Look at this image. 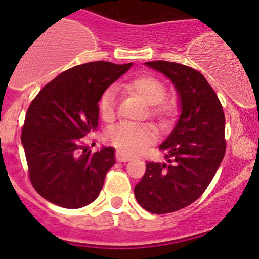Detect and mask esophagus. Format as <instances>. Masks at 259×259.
Segmentation results:
<instances>
[{
	"label": "esophagus",
	"mask_w": 259,
	"mask_h": 259,
	"mask_svg": "<svg viewBox=\"0 0 259 259\" xmlns=\"http://www.w3.org/2000/svg\"><path fill=\"white\" fill-rule=\"evenodd\" d=\"M115 157H116V160L120 162H126L130 160V156H126V155H124L121 151H119V150L115 152Z\"/></svg>",
	"instance_id": "obj_1"
}]
</instances>
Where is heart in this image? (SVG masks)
<instances>
[{
	"label": "heart",
	"mask_w": 259,
	"mask_h": 259,
	"mask_svg": "<svg viewBox=\"0 0 259 259\" xmlns=\"http://www.w3.org/2000/svg\"><path fill=\"white\" fill-rule=\"evenodd\" d=\"M119 88L129 93L138 94L148 104L149 114L160 125H168L176 118L179 111L178 99L166 94L164 81L151 74H138L119 84ZM115 89L108 88L100 95L98 102L100 116L111 120L115 116ZM155 139V130L151 125L120 124L109 130L107 140L119 151L126 155H137L150 146Z\"/></svg>",
	"instance_id": "b5f03b06"
}]
</instances>
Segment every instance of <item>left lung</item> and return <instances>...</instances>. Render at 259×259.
<instances>
[{
	"instance_id": "obj_1",
	"label": "left lung",
	"mask_w": 259,
	"mask_h": 259,
	"mask_svg": "<svg viewBox=\"0 0 259 259\" xmlns=\"http://www.w3.org/2000/svg\"><path fill=\"white\" fill-rule=\"evenodd\" d=\"M172 80L181 115L160 151L166 162H146L134 194L138 203L156 214L171 213L195 202L207 189L226 152L225 113L202 73L174 62H146Z\"/></svg>"
}]
</instances>
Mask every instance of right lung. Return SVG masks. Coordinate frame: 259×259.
<instances>
[{
    "label": "right lung",
    "mask_w": 259,
    "mask_h": 259,
    "mask_svg": "<svg viewBox=\"0 0 259 259\" xmlns=\"http://www.w3.org/2000/svg\"><path fill=\"white\" fill-rule=\"evenodd\" d=\"M130 67L104 61L75 65L46 84L32 100L21 140L29 181L43 198L64 208H79L98 197L115 164V149L92 152L81 138L98 127L100 95Z\"/></svg>",
    "instance_id": "add662e5"
}]
</instances>
